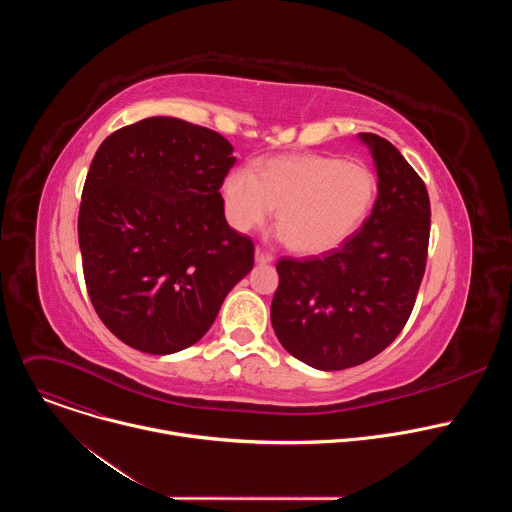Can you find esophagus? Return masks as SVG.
Returning a JSON list of instances; mask_svg holds the SVG:
<instances>
[{
	"mask_svg": "<svg viewBox=\"0 0 512 512\" xmlns=\"http://www.w3.org/2000/svg\"><path fill=\"white\" fill-rule=\"evenodd\" d=\"M255 261H257L259 265H267V263L273 261V255L267 253V251H263L261 247H257V251H255Z\"/></svg>",
	"mask_w": 512,
	"mask_h": 512,
	"instance_id": "esophagus-1",
	"label": "esophagus"
}]
</instances>
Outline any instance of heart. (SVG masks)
Listing matches in <instances>:
<instances>
[{
  "label": "heart",
  "instance_id": "1",
  "mask_svg": "<svg viewBox=\"0 0 512 512\" xmlns=\"http://www.w3.org/2000/svg\"><path fill=\"white\" fill-rule=\"evenodd\" d=\"M377 194L375 174L360 162L306 154L273 158L255 174L235 170L223 184L227 216L237 231L267 223L291 251L316 255L342 245L367 218Z\"/></svg>",
  "mask_w": 512,
  "mask_h": 512
}]
</instances>
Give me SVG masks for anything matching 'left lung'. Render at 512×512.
Wrapping results in <instances>:
<instances>
[{
  "label": "left lung",
  "mask_w": 512,
  "mask_h": 512,
  "mask_svg": "<svg viewBox=\"0 0 512 512\" xmlns=\"http://www.w3.org/2000/svg\"><path fill=\"white\" fill-rule=\"evenodd\" d=\"M379 196L360 231L316 257H281L271 324L283 348L320 371L356 367L407 324L425 273L431 208L419 174L385 137L360 133Z\"/></svg>",
  "instance_id": "left-lung-1"
}]
</instances>
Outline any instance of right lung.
Returning <instances> with one entry per match:
<instances>
[{
  "mask_svg": "<svg viewBox=\"0 0 512 512\" xmlns=\"http://www.w3.org/2000/svg\"><path fill=\"white\" fill-rule=\"evenodd\" d=\"M233 145L212 129L148 117L111 133L91 162L79 210L89 298L127 346L172 354L196 344L255 245L225 218Z\"/></svg>",
  "mask_w": 512,
  "mask_h": 512,
  "instance_id": "right-lung-1",
  "label": "right lung"
}]
</instances>
